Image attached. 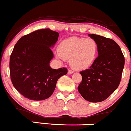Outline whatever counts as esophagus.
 I'll list each match as a JSON object with an SVG mask.
<instances>
[{
    "label": "esophagus",
    "instance_id": "1",
    "mask_svg": "<svg viewBox=\"0 0 131 131\" xmlns=\"http://www.w3.org/2000/svg\"><path fill=\"white\" fill-rule=\"evenodd\" d=\"M73 73V71H72V70H70V69H69L68 71V74H71Z\"/></svg>",
    "mask_w": 131,
    "mask_h": 131
}]
</instances>
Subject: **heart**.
I'll return each mask as SVG.
<instances>
[{
	"mask_svg": "<svg viewBox=\"0 0 131 131\" xmlns=\"http://www.w3.org/2000/svg\"><path fill=\"white\" fill-rule=\"evenodd\" d=\"M98 50L92 38L72 37L63 40L58 46V57L70 60L71 67L78 71L86 70L93 64Z\"/></svg>",
	"mask_w": 131,
	"mask_h": 131,
	"instance_id": "heart-1",
	"label": "heart"
}]
</instances>
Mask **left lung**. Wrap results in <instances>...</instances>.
I'll use <instances>...</instances> for the list:
<instances>
[{
	"label": "left lung",
	"instance_id": "obj_1",
	"mask_svg": "<svg viewBox=\"0 0 131 131\" xmlns=\"http://www.w3.org/2000/svg\"><path fill=\"white\" fill-rule=\"evenodd\" d=\"M97 42L98 57L87 70L80 72L82 81L78 90L83 98L92 103L104 101L119 86L124 67V57L114 40L89 34Z\"/></svg>",
	"mask_w": 131,
	"mask_h": 131
}]
</instances>
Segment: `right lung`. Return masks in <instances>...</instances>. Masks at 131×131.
I'll return each instance as SVG.
<instances>
[{"label": "right lung", "mask_w": 131, "mask_h": 131, "mask_svg": "<svg viewBox=\"0 0 131 131\" xmlns=\"http://www.w3.org/2000/svg\"><path fill=\"white\" fill-rule=\"evenodd\" d=\"M59 34L49 28L40 29L18 40L10 58L12 83L20 93L30 100L41 101L51 96L60 77L67 74L65 68L52 69L51 48Z\"/></svg>", "instance_id": "1"}]
</instances>
